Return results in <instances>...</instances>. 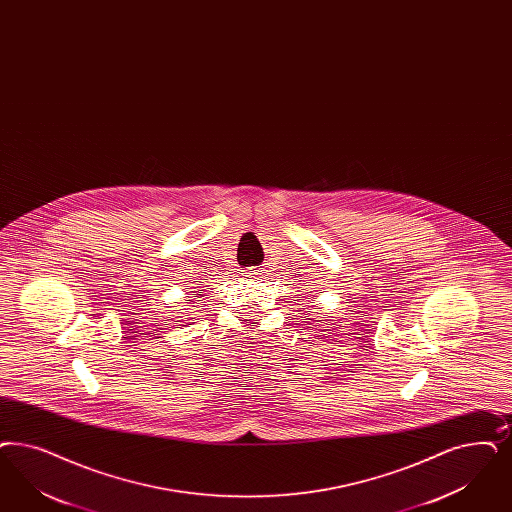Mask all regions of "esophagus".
<instances>
[{"mask_svg":"<svg viewBox=\"0 0 512 512\" xmlns=\"http://www.w3.org/2000/svg\"><path fill=\"white\" fill-rule=\"evenodd\" d=\"M261 272H263V270H255V268H249L246 274H249L251 278H255V276H261Z\"/></svg>","mask_w":512,"mask_h":512,"instance_id":"1","label":"esophagus"}]
</instances>
